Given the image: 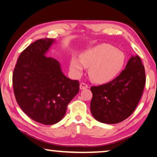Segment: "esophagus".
Listing matches in <instances>:
<instances>
[{
    "mask_svg": "<svg viewBox=\"0 0 157 157\" xmlns=\"http://www.w3.org/2000/svg\"><path fill=\"white\" fill-rule=\"evenodd\" d=\"M88 86L85 83H81L80 85H79V88H80L81 90H84V89H86V88H88Z\"/></svg>",
    "mask_w": 157,
    "mask_h": 157,
    "instance_id": "1",
    "label": "esophagus"
}]
</instances>
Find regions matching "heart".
I'll return each mask as SVG.
<instances>
[{
	"label": "heart",
	"mask_w": 157,
	"mask_h": 157,
	"mask_svg": "<svg viewBox=\"0 0 157 157\" xmlns=\"http://www.w3.org/2000/svg\"><path fill=\"white\" fill-rule=\"evenodd\" d=\"M125 62L126 57L121 51L109 44H101L85 51L80 58L73 57L70 69L75 75L79 76L84 67H88L91 79L98 83H104L119 75Z\"/></svg>",
	"instance_id": "1"
}]
</instances>
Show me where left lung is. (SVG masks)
Segmentation results:
<instances>
[{"label":"left lung","mask_w":157,"mask_h":157,"mask_svg":"<svg viewBox=\"0 0 157 157\" xmlns=\"http://www.w3.org/2000/svg\"><path fill=\"white\" fill-rule=\"evenodd\" d=\"M146 84L145 69L140 58L132 56L126 69L113 81L92 86L91 113L101 123L114 124L130 116L141 98Z\"/></svg>","instance_id":"left-lung-1"}]
</instances>
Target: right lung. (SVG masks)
<instances>
[{"mask_svg": "<svg viewBox=\"0 0 157 157\" xmlns=\"http://www.w3.org/2000/svg\"><path fill=\"white\" fill-rule=\"evenodd\" d=\"M56 40L40 39L20 55L13 73L17 103L26 115L44 125L58 123L78 93L79 83L65 76L57 59L46 56Z\"/></svg>", "mask_w": 157, "mask_h": 157, "instance_id": "obj_1", "label": "right lung"}]
</instances>
